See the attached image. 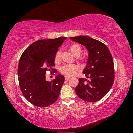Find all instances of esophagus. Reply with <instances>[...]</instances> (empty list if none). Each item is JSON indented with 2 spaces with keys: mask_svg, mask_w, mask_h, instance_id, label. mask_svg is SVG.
I'll use <instances>...</instances> for the list:
<instances>
[{
  "mask_svg": "<svg viewBox=\"0 0 133 133\" xmlns=\"http://www.w3.org/2000/svg\"><path fill=\"white\" fill-rule=\"evenodd\" d=\"M64 78H65V80H68L70 79V77H69V76H65Z\"/></svg>",
  "mask_w": 133,
  "mask_h": 133,
  "instance_id": "obj_1",
  "label": "esophagus"
}]
</instances>
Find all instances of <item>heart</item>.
<instances>
[{
	"mask_svg": "<svg viewBox=\"0 0 133 133\" xmlns=\"http://www.w3.org/2000/svg\"><path fill=\"white\" fill-rule=\"evenodd\" d=\"M69 50L71 53L73 54L75 57L79 56L81 53H82V49L80 45L77 44H73L69 47ZM62 57L60 51H58L56 54L55 57V62L56 64H58L61 62ZM78 67L75 64H67L64 65L60 69V71L64 75L69 76H73L77 71Z\"/></svg>",
	"mask_w": 133,
	"mask_h": 133,
	"instance_id": "heart-1",
	"label": "heart"
}]
</instances>
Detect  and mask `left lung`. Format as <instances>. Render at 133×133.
<instances>
[{"instance_id": "1", "label": "left lung", "mask_w": 133, "mask_h": 133, "mask_svg": "<svg viewBox=\"0 0 133 133\" xmlns=\"http://www.w3.org/2000/svg\"><path fill=\"white\" fill-rule=\"evenodd\" d=\"M70 38L84 46L89 51L87 65L83 73L90 80L80 78L76 93L78 97L86 102H97L106 95L114 83V62L111 54L104 43L91 37Z\"/></svg>"}]
</instances>
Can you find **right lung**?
Masks as SVG:
<instances>
[{
	"label": "right lung",
	"mask_w": 133,
	"mask_h": 133,
	"mask_svg": "<svg viewBox=\"0 0 133 133\" xmlns=\"http://www.w3.org/2000/svg\"><path fill=\"white\" fill-rule=\"evenodd\" d=\"M65 37L39 40L27 48L20 58L17 75L22 94L28 102L37 107H47L56 102L64 82L58 75L51 82L46 80L47 71L56 73L55 57L66 40Z\"/></svg>",
	"instance_id": "add662e5"
}]
</instances>
